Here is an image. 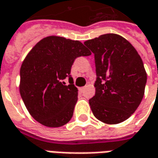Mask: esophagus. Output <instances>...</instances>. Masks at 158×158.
Returning a JSON list of instances; mask_svg holds the SVG:
<instances>
[{
  "mask_svg": "<svg viewBox=\"0 0 158 158\" xmlns=\"http://www.w3.org/2000/svg\"><path fill=\"white\" fill-rule=\"evenodd\" d=\"M84 90H85V87H81V88H79V91H80V92H81V93H82Z\"/></svg>",
  "mask_w": 158,
  "mask_h": 158,
  "instance_id": "esophagus-1",
  "label": "esophagus"
}]
</instances>
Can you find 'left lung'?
Here are the masks:
<instances>
[{
  "label": "left lung",
  "instance_id": "obj_1",
  "mask_svg": "<svg viewBox=\"0 0 158 158\" xmlns=\"http://www.w3.org/2000/svg\"><path fill=\"white\" fill-rule=\"evenodd\" d=\"M84 44L94 54L95 95L89 99L93 115L109 125L126 120L145 93L147 72L136 49L125 38L107 33Z\"/></svg>",
  "mask_w": 158,
  "mask_h": 158
}]
</instances>
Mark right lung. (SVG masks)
<instances>
[{"label": "right lung", "instance_id": "obj_1", "mask_svg": "<svg viewBox=\"0 0 158 158\" xmlns=\"http://www.w3.org/2000/svg\"><path fill=\"white\" fill-rule=\"evenodd\" d=\"M90 55L80 41L54 35L31 49L21 65L19 91L35 120L47 127H60L71 120L78 95L70 75L71 65L76 58Z\"/></svg>", "mask_w": 158, "mask_h": 158}]
</instances>
